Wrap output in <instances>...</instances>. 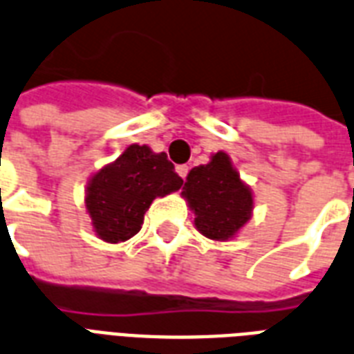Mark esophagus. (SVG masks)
I'll return each mask as SVG.
<instances>
[{
  "label": "esophagus",
  "instance_id": "esophagus-1",
  "mask_svg": "<svg viewBox=\"0 0 354 354\" xmlns=\"http://www.w3.org/2000/svg\"><path fill=\"white\" fill-rule=\"evenodd\" d=\"M176 172H178V176L185 180V176H187V172H189V167L187 165H178Z\"/></svg>",
  "mask_w": 354,
  "mask_h": 354
}]
</instances>
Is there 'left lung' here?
<instances>
[{
    "label": "left lung",
    "instance_id": "obj_1",
    "mask_svg": "<svg viewBox=\"0 0 354 354\" xmlns=\"http://www.w3.org/2000/svg\"><path fill=\"white\" fill-rule=\"evenodd\" d=\"M182 195L195 212L198 232L217 241L236 236L252 213V195L225 152L189 172Z\"/></svg>",
    "mask_w": 354,
    "mask_h": 354
}]
</instances>
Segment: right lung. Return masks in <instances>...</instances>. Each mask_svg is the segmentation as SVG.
Wrapping results in <instances>:
<instances>
[{"mask_svg":"<svg viewBox=\"0 0 354 354\" xmlns=\"http://www.w3.org/2000/svg\"><path fill=\"white\" fill-rule=\"evenodd\" d=\"M182 183L165 152L131 145L88 183L85 204L94 230L104 241H126L141 230L153 198L178 191Z\"/></svg>","mask_w":354,"mask_h":354,"instance_id":"add662e5","label":"right lung"}]
</instances>
